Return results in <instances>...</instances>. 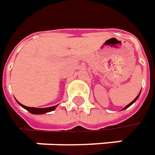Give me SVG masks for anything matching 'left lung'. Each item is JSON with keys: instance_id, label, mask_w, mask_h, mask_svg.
I'll list each match as a JSON object with an SVG mask.
<instances>
[{"instance_id": "8db88e82", "label": "left lung", "mask_w": 155, "mask_h": 155, "mask_svg": "<svg viewBox=\"0 0 155 155\" xmlns=\"http://www.w3.org/2000/svg\"><path fill=\"white\" fill-rule=\"evenodd\" d=\"M140 92H141V91H140ZM140 94H138V95H137V97L135 98V99H134V101H132V102H130V104H127L126 106H125V107L124 108V109H123V110H125V109H127V108H129V107H130V105H131V104H133L134 103V102H135V101H137V99H138V98H139V96H140Z\"/></svg>"}]
</instances>
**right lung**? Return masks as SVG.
I'll use <instances>...</instances> for the list:
<instances>
[{
	"mask_svg": "<svg viewBox=\"0 0 155 155\" xmlns=\"http://www.w3.org/2000/svg\"><path fill=\"white\" fill-rule=\"evenodd\" d=\"M18 103L22 108L25 109L26 110H28L30 113L34 114H45V113H48V112H51V111L54 110L56 107L58 106L57 105H54V106H51V107H47V108H35V107H28V106H25V105H23L22 104H21L19 101H17Z\"/></svg>",
	"mask_w": 155,
	"mask_h": 155,
	"instance_id": "add662e5",
	"label": "right lung"
}]
</instances>
